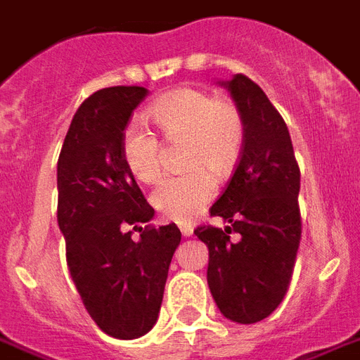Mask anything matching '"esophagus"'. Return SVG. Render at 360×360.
I'll use <instances>...</instances> for the list:
<instances>
[{
	"label": "esophagus",
	"instance_id": "1",
	"mask_svg": "<svg viewBox=\"0 0 360 360\" xmlns=\"http://www.w3.org/2000/svg\"><path fill=\"white\" fill-rule=\"evenodd\" d=\"M179 229H181V234L183 236H192V232H194V226H192V223H179Z\"/></svg>",
	"mask_w": 360,
	"mask_h": 360
}]
</instances>
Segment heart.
Here are the masks:
<instances>
[{
  "label": "heart",
  "mask_w": 360,
  "mask_h": 360,
  "mask_svg": "<svg viewBox=\"0 0 360 360\" xmlns=\"http://www.w3.org/2000/svg\"><path fill=\"white\" fill-rule=\"evenodd\" d=\"M150 120L168 141L186 139V164L194 172L162 179L150 202L174 221H188L210 204L217 192L215 177L238 160L245 141V122L240 107L198 89H179L164 94L149 107ZM122 160L137 181L155 183L162 169V145L145 126L130 124L122 137Z\"/></svg>",
  "instance_id": "obj_1"
}]
</instances>
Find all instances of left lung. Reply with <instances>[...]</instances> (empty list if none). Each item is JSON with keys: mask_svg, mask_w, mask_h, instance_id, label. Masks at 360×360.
Returning <instances> with one entry per match:
<instances>
[{"mask_svg": "<svg viewBox=\"0 0 360 360\" xmlns=\"http://www.w3.org/2000/svg\"><path fill=\"white\" fill-rule=\"evenodd\" d=\"M221 84L243 115L245 141L210 210L229 226L200 224L194 234L210 249L207 285L221 314L251 325L278 308L292 279L302 238L300 168L289 128L259 84L241 73Z\"/></svg>", "mask_w": 360, "mask_h": 360, "instance_id": "1", "label": "left lung"}]
</instances>
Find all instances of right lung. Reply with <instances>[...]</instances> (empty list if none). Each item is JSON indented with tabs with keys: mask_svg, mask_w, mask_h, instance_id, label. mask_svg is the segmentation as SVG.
<instances>
[{
	"mask_svg": "<svg viewBox=\"0 0 360 360\" xmlns=\"http://www.w3.org/2000/svg\"><path fill=\"white\" fill-rule=\"evenodd\" d=\"M145 96L143 86L94 92L77 109L58 158V226L70 276L92 321L120 340L155 326L181 241L175 223L147 224L155 210L122 160L126 126Z\"/></svg>",
	"mask_w": 360,
	"mask_h": 360,
	"instance_id": "1",
	"label": "right lung"
}]
</instances>
